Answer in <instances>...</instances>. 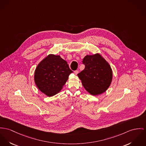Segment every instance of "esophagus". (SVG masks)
<instances>
[{
  "label": "esophagus",
  "instance_id": "obj_1",
  "mask_svg": "<svg viewBox=\"0 0 146 146\" xmlns=\"http://www.w3.org/2000/svg\"><path fill=\"white\" fill-rule=\"evenodd\" d=\"M78 70H75V71L74 72V74H75L76 75H77V74L78 73Z\"/></svg>",
  "mask_w": 146,
  "mask_h": 146
}]
</instances>
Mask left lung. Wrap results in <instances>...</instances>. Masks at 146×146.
I'll list each match as a JSON object with an SVG mask.
<instances>
[{
	"mask_svg": "<svg viewBox=\"0 0 146 146\" xmlns=\"http://www.w3.org/2000/svg\"><path fill=\"white\" fill-rule=\"evenodd\" d=\"M83 63L85 68L78 76L85 90L93 96L105 92L112 81L113 72L110 64L99 53L87 55Z\"/></svg>",
	"mask_w": 146,
	"mask_h": 146,
	"instance_id": "left-lung-1",
	"label": "left lung"
}]
</instances>
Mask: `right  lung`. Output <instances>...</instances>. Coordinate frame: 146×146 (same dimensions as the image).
Listing matches in <instances>:
<instances>
[{
    "label": "right lung",
    "mask_w": 146,
    "mask_h": 146,
    "mask_svg": "<svg viewBox=\"0 0 146 146\" xmlns=\"http://www.w3.org/2000/svg\"><path fill=\"white\" fill-rule=\"evenodd\" d=\"M72 72L67 62L60 56L50 54L35 68L34 82L42 93L52 97L62 90Z\"/></svg>",
    "instance_id": "1"
}]
</instances>
